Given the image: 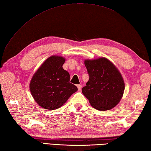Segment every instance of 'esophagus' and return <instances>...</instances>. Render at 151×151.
Masks as SVG:
<instances>
[{
    "mask_svg": "<svg viewBox=\"0 0 151 151\" xmlns=\"http://www.w3.org/2000/svg\"><path fill=\"white\" fill-rule=\"evenodd\" d=\"M77 86H78V90L79 91L81 90V88H82V85H81V84H78V85H77Z\"/></svg>",
    "mask_w": 151,
    "mask_h": 151,
    "instance_id": "1",
    "label": "esophagus"
}]
</instances>
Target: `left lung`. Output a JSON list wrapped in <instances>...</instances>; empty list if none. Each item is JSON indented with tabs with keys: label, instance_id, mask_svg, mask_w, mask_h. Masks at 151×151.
<instances>
[{
	"label": "left lung",
	"instance_id": "obj_1",
	"mask_svg": "<svg viewBox=\"0 0 151 151\" xmlns=\"http://www.w3.org/2000/svg\"><path fill=\"white\" fill-rule=\"evenodd\" d=\"M89 75L82 92L92 107L101 111L111 109L119 103L125 84L115 66L105 58L84 61Z\"/></svg>",
	"mask_w": 151,
	"mask_h": 151
}]
</instances>
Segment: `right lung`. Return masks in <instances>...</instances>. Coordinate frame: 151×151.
<instances>
[{"label": "right lung", "instance_id": "right-lung-1", "mask_svg": "<svg viewBox=\"0 0 151 151\" xmlns=\"http://www.w3.org/2000/svg\"><path fill=\"white\" fill-rule=\"evenodd\" d=\"M65 61L63 57L50 56L32 78L29 86L31 93L44 109L59 108L78 91L77 86L70 83L69 73L63 68Z\"/></svg>", "mask_w": 151, "mask_h": 151}]
</instances>
